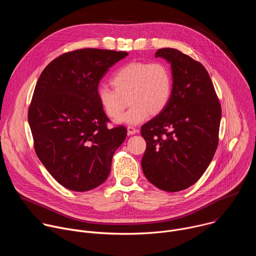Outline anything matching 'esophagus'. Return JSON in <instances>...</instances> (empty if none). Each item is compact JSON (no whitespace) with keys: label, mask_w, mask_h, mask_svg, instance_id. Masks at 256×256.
Listing matches in <instances>:
<instances>
[{"label":"esophagus","mask_w":256,"mask_h":256,"mask_svg":"<svg viewBox=\"0 0 256 256\" xmlns=\"http://www.w3.org/2000/svg\"><path fill=\"white\" fill-rule=\"evenodd\" d=\"M136 132H138V130H136V128H134V126H128V134H134Z\"/></svg>","instance_id":"esophagus-1"}]
</instances>
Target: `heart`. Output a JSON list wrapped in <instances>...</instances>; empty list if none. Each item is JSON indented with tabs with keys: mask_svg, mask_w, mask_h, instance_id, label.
<instances>
[{
	"mask_svg": "<svg viewBox=\"0 0 256 256\" xmlns=\"http://www.w3.org/2000/svg\"><path fill=\"white\" fill-rule=\"evenodd\" d=\"M114 88L102 85L97 96L105 114L118 118L126 106L128 96L130 107L116 122L136 126L151 116H158L168 106L173 93V78L169 66L163 62H130L114 74Z\"/></svg>",
	"mask_w": 256,
	"mask_h": 256,
	"instance_id": "obj_1",
	"label": "heart"
}]
</instances>
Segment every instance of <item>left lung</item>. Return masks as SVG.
I'll list each match as a JSON object with an SVG mask.
<instances>
[{
  "instance_id": "obj_1",
  "label": "left lung",
  "mask_w": 256,
  "mask_h": 256,
  "mask_svg": "<svg viewBox=\"0 0 256 256\" xmlns=\"http://www.w3.org/2000/svg\"><path fill=\"white\" fill-rule=\"evenodd\" d=\"M155 56L171 64L173 93L165 110L140 128L147 142L142 168L153 186L175 192L194 184L208 167L222 110L200 62L175 48H160Z\"/></svg>"
}]
</instances>
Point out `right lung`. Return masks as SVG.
Returning a JSON list of instances; mask_svg holds the SVG:
<instances>
[{"instance_id":"1","label":"right lung","mask_w":256,"mask_h":256,"mask_svg":"<svg viewBox=\"0 0 256 256\" xmlns=\"http://www.w3.org/2000/svg\"><path fill=\"white\" fill-rule=\"evenodd\" d=\"M126 52L83 48L50 62L28 110L35 153L64 188L91 190L107 179L126 128H108L97 96L100 80Z\"/></svg>"}]
</instances>
